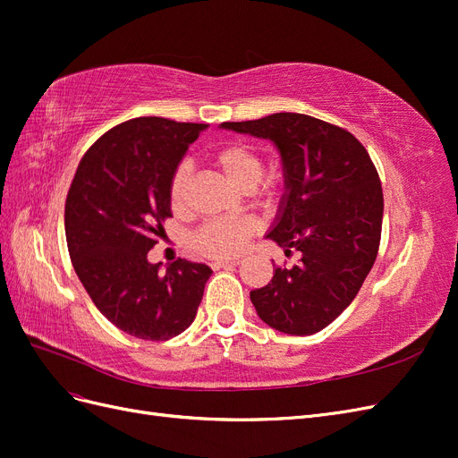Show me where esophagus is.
<instances>
[{
	"mask_svg": "<svg viewBox=\"0 0 458 458\" xmlns=\"http://www.w3.org/2000/svg\"><path fill=\"white\" fill-rule=\"evenodd\" d=\"M239 261L237 259H214L212 267L214 269H221V267H237Z\"/></svg>",
	"mask_w": 458,
	"mask_h": 458,
	"instance_id": "34e87169",
	"label": "esophagus"
}]
</instances>
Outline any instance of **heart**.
I'll return each instance as SVG.
<instances>
[{"instance_id": "heart-1", "label": "heart", "mask_w": 458, "mask_h": 458, "mask_svg": "<svg viewBox=\"0 0 458 458\" xmlns=\"http://www.w3.org/2000/svg\"><path fill=\"white\" fill-rule=\"evenodd\" d=\"M214 162L229 182L242 191L254 189L263 175V162L252 148L244 145L221 147ZM187 183V168L179 165L170 179V200L182 204ZM256 231V224L248 217H216L208 219L191 234L195 250L210 258H233L244 250L246 241Z\"/></svg>"}]
</instances>
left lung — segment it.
Here are the masks:
<instances>
[{"label":"left lung","mask_w":458,"mask_h":458,"mask_svg":"<svg viewBox=\"0 0 458 458\" xmlns=\"http://www.w3.org/2000/svg\"><path fill=\"white\" fill-rule=\"evenodd\" d=\"M221 128L269 140L279 148L284 187L267 239L298 266L276 267L252 290L263 323L284 335L308 336L350 306L378 254L384 195L367 148L335 123L298 113L224 122Z\"/></svg>","instance_id":"8db88e82"}]
</instances>
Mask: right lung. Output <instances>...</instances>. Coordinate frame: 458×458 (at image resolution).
I'll list each match as a JSON object with an SVG mask.
<instances>
[{"label": "right lung", "mask_w": 458, "mask_h": 458, "mask_svg": "<svg viewBox=\"0 0 458 458\" xmlns=\"http://www.w3.org/2000/svg\"><path fill=\"white\" fill-rule=\"evenodd\" d=\"M206 123L133 118L99 137L80 160L64 204L74 271L110 323L164 342L195 321L212 269L177 258L165 271L147 254L172 217L170 179Z\"/></svg>", "instance_id": "add662e5"}]
</instances>
